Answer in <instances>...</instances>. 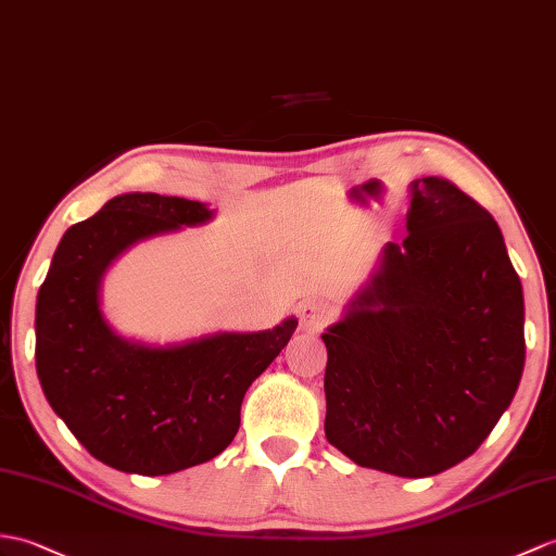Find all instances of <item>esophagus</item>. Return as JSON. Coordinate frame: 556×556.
I'll use <instances>...</instances> for the list:
<instances>
[{
    "instance_id": "34e87169",
    "label": "esophagus",
    "mask_w": 556,
    "mask_h": 556,
    "mask_svg": "<svg viewBox=\"0 0 556 556\" xmlns=\"http://www.w3.org/2000/svg\"><path fill=\"white\" fill-rule=\"evenodd\" d=\"M325 321H327V313L319 303H305L301 307V325L305 329H321L325 327Z\"/></svg>"
}]
</instances>
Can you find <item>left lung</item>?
<instances>
[{"mask_svg": "<svg viewBox=\"0 0 556 556\" xmlns=\"http://www.w3.org/2000/svg\"><path fill=\"white\" fill-rule=\"evenodd\" d=\"M327 441L421 479L473 455L519 389L523 291L502 231L445 177L412 182L407 237L331 325Z\"/></svg>", "mask_w": 556, "mask_h": 556, "instance_id": "left-lung-1", "label": "left lung"}]
</instances>
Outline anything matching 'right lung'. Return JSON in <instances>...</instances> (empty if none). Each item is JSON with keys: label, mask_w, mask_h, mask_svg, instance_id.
I'll use <instances>...</instances> for the list:
<instances>
[{"label": "right lung", "mask_w": 556, "mask_h": 556, "mask_svg": "<svg viewBox=\"0 0 556 556\" xmlns=\"http://www.w3.org/2000/svg\"><path fill=\"white\" fill-rule=\"evenodd\" d=\"M208 205L123 193L63 235L37 293L35 363L51 409L109 467L165 476L217 457L235 441L249 386L289 343L299 319L182 345L125 341L103 319L101 277L132 243L203 225Z\"/></svg>", "instance_id": "1"}]
</instances>
